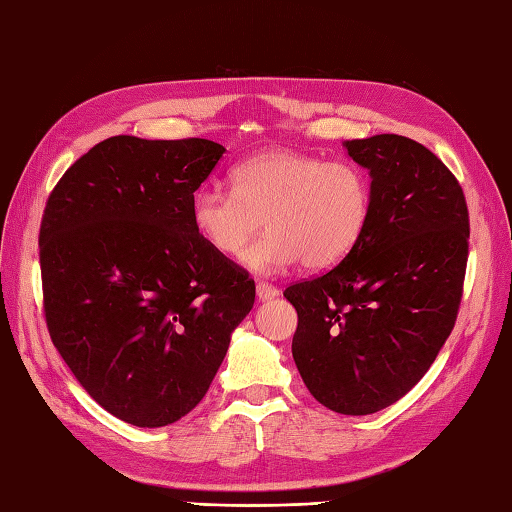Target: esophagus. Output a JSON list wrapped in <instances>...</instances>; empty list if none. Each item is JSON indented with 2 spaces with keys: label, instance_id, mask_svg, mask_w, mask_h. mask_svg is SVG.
Masks as SVG:
<instances>
[{
  "label": "esophagus",
  "instance_id": "obj_1",
  "mask_svg": "<svg viewBox=\"0 0 512 512\" xmlns=\"http://www.w3.org/2000/svg\"><path fill=\"white\" fill-rule=\"evenodd\" d=\"M256 296H258V300H271V298H276L278 296V289L274 287V285H269V283H258L256 285Z\"/></svg>",
  "mask_w": 512,
  "mask_h": 512
}]
</instances>
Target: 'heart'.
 Here are the masks:
<instances>
[{
	"mask_svg": "<svg viewBox=\"0 0 512 512\" xmlns=\"http://www.w3.org/2000/svg\"><path fill=\"white\" fill-rule=\"evenodd\" d=\"M234 190L198 187L192 223L218 256L236 258L258 274H276L302 260L329 269L360 243L371 216V181L360 165L289 150L249 156L232 172Z\"/></svg>",
	"mask_w": 512,
	"mask_h": 512,
	"instance_id": "b5f03b06",
	"label": "heart"
}]
</instances>
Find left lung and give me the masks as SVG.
I'll return each mask as SVG.
<instances>
[{"label": "left lung", "instance_id": "8db88e82", "mask_svg": "<svg viewBox=\"0 0 512 512\" xmlns=\"http://www.w3.org/2000/svg\"><path fill=\"white\" fill-rule=\"evenodd\" d=\"M371 176V216L340 265L285 289L291 342L309 393L369 415L409 393L451 336L468 260L460 183L422 143L375 134L344 141Z\"/></svg>", "mask_w": 512, "mask_h": 512}]
</instances>
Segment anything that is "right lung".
Returning a JSON list of instances; mask_svg holds the SVG:
<instances>
[{
    "instance_id": "right-lung-1",
    "label": "right lung",
    "mask_w": 512,
    "mask_h": 512,
    "mask_svg": "<svg viewBox=\"0 0 512 512\" xmlns=\"http://www.w3.org/2000/svg\"><path fill=\"white\" fill-rule=\"evenodd\" d=\"M223 152L207 139L110 137L70 165L41 218L52 344L92 400L141 429L205 398L254 307V280L192 223V196Z\"/></svg>"
}]
</instances>
